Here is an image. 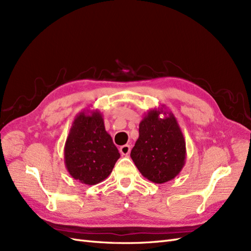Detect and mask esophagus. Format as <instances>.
Instances as JSON below:
<instances>
[{
	"label": "esophagus",
	"mask_w": 251,
	"mask_h": 251,
	"mask_svg": "<svg viewBox=\"0 0 251 251\" xmlns=\"http://www.w3.org/2000/svg\"><path fill=\"white\" fill-rule=\"evenodd\" d=\"M130 151H131V147L128 146V144H125V146H123V147H120L119 148V151H120V154L121 155H127L128 153H130Z\"/></svg>",
	"instance_id": "1"
}]
</instances>
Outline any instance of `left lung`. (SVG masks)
Returning <instances> with one entry per match:
<instances>
[{
    "instance_id": "1",
    "label": "left lung",
    "mask_w": 251,
    "mask_h": 251,
    "mask_svg": "<svg viewBox=\"0 0 251 251\" xmlns=\"http://www.w3.org/2000/svg\"><path fill=\"white\" fill-rule=\"evenodd\" d=\"M131 158L144 178L158 184L173 180L183 169L185 139L176 117L165 105L150 110L140 121Z\"/></svg>"
}]
</instances>
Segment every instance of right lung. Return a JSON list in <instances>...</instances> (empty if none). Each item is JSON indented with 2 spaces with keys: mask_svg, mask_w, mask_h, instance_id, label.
<instances>
[{
  "mask_svg": "<svg viewBox=\"0 0 251 251\" xmlns=\"http://www.w3.org/2000/svg\"><path fill=\"white\" fill-rule=\"evenodd\" d=\"M119 157L100 111L87 109L77 114L64 150L65 165L71 177L82 184L100 183L109 177Z\"/></svg>",
  "mask_w": 251,
  "mask_h": 251,
  "instance_id": "1",
  "label": "right lung"
}]
</instances>
